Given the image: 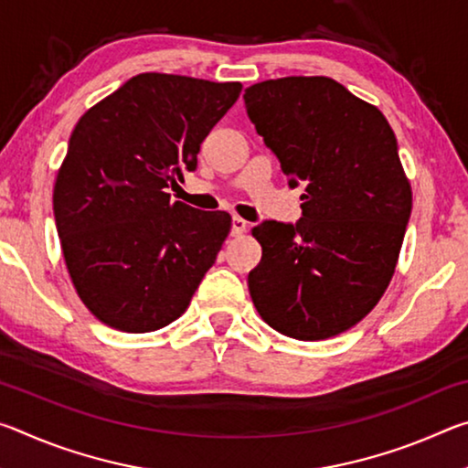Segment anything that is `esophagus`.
I'll return each instance as SVG.
<instances>
[{
    "label": "esophagus",
    "mask_w": 468,
    "mask_h": 468,
    "mask_svg": "<svg viewBox=\"0 0 468 468\" xmlns=\"http://www.w3.org/2000/svg\"><path fill=\"white\" fill-rule=\"evenodd\" d=\"M245 229H248V223L241 217H233V225H231V235L233 237H241L245 233Z\"/></svg>",
    "instance_id": "1"
}]
</instances>
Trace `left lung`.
<instances>
[{
    "instance_id": "left-lung-1",
    "label": "left lung",
    "mask_w": 468,
    "mask_h": 468,
    "mask_svg": "<svg viewBox=\"0 0 468 468\" xmlns=\"http://www.w3.org/2000/svg\"><path fill=\"white\" fill-rule=\"evenodd\" d=\"M243 101L289 186H305L297 225L251 229L262 245L251 301L284 336H336L374 310L399 262L413 192L396 136L382 111L326 76L258 82Z\"/></svg>"
}]
</instances>
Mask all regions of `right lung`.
<instances>
[{"label":"right lung","mask_w":468,"mask_h":468,"mask_svg":"<svg viewBox=\"0 0 468 468\" xmlns=\"http://www.w3.org/2000/svg\"><path fill=\"white\" fill-rule=\"evenodd\" d=\"M239 82L146 72L76 123L53 186L69 279L94 318L153 332L187 310L231 231V215L171 202Z\"/></svg>","instance_id":"add662e5"}]
</instances>
